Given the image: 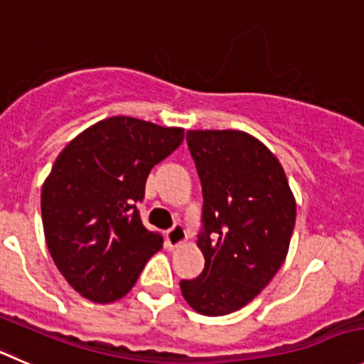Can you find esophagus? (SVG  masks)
I'll list each match as a JSON object with an SVG mask.
<instances>
[{
  "label": "esophagus",
  "mask_w": 364,
  "mask_h": 364,
  "mask_svg": "<svg viewBox=\"0 0 364 364\" xmlns=\"http://www.w3.org/2000/svg\"><path fill=\"white\" fill-rule=\"evenodd\" d=\"M186 228L180 223H175L168 232H166V243L169 248H176L186 241Z\"/></svg>",
  "instance_id": "esophagus-1"
}]
</instances>
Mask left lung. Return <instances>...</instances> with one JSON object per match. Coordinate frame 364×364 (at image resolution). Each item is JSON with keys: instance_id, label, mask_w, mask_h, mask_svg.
<instances>
[{"instance_id": "8db88e82", "label": "left lung", "mask_w": 364, "mask_h": 364, "mask_svg": "<svg viewBox=\"0 0 364 364\" xmlns=\"http://www.w3.org/2000/svg\"><path fill=\"white\" fill-rule=\"evenodd\" d=\"M202 184L196 279L180 280L189 306L223 316L247 306L275 277L288 254L296 205L275 155L240 130H188Z\"/></svg>"}]
</instances>
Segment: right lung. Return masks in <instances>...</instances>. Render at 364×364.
<instances>
[{
  "label": "right lung",
  "instance_id": "right-lung-1",
  "mask_svg": "<svg viewBox=\"0 0 364 364\" xmlns=\"http://www.w3.org/2000/svg\"><path fill=\"white\" fill-rule=\"evenodd\" d=\"M184 141L182 128L114 116L76 136L43 186L44 236L55 264L85 299L109 304L132 289L162 236L137 203L151 168Z\"/></svg>",
  "mask_w": 364,
  "mask_h": 364
}]
</instances>
